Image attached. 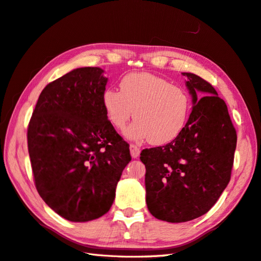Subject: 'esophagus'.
<instances>
[{
	"mask_svg": "<svg viewBox=\"0 0 261 261\" xmlns=\"http://www.w3.org/2000/svg\"><path fill=\"white\" fill-rule=\"evenodd\" d=\"M130 152H131V156L132 158H138L139 154H140V148L138 147V145L131 143L130 144Z\"/></svg>",
	"mask_w": 261,
	"mask_h": 261,
	"instance_id": "esophagus-1",
	"label": "esophagus"
}]
</instances>
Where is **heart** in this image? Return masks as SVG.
Returning a JSON list of instances; mask_svg holds the SVG:
<instances>
[{"label": "heart", "instance_id": "b5f03b06", "mask_svg": "<svg viewBox=\"0 0 261 261\" xmlns=\"http://www.w3.org/2000/svg\"><path fill=\"white\" fill-rule=\"evenodd\" d=\"M102 103L108 120L118 130L124 129L135 111L137 122L126 136L133 140L148 139L154 145L175 140L186 128L191 111L186 90L148 72L124 75L120 91L113 88L103 91Z\"/></svg>", "mask_w": 261, "mask_h": 261}]
</instances>
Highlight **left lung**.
Returning <instances> with one entry per match:
<instances>
[{"label":"left lung","mask_w":261,"mask_h":261,"mask_svg":"<svg viewBox=\"0 0 261 261\" xmlns=\"http://www.w3.org/2000/svg\"><path fill=\"white\" fill-rule=\"evenodd\" d=\"M182 74L195 105L186 128L172 142L140 153L148 209L168 222L196 219L213 208L230 181L237 144L228 108L215 88L197 74Z\"/></svg>","instance_id":"left-lung-1"}]
</instances>
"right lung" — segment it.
Returning a JSON list of instances; mask_svg holds the SVG:
<instances>
[{
	"mask_svg": "<svg viewBox=\"0 0 261 261\" xmlns=\"http://www.w3.org/2000/svg\"><path fill=\"white\" fill-rule=\"evenodd\" d=\"M95 66L79 68L42 90L28 126L35 188L64 219L84 222L110 210L131 161L129 143L103 108L108 79Z\"/></svg>",
	"mask_w": 261,
	"mask_h": 261,
	"instance_id": "add662e5",
	"label": "right lung"
}]
</instances>
